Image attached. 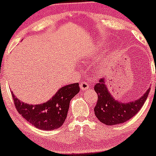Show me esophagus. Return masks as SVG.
Instances as JSON below:
<instances>
[{
  "instance_id": "obj_1",
  "label": "esophagus",
  "mask_w": 156,
  "mask_h": 156,
  "mask_svg": "<svg viewBox=\"0 0 156 156\" xmlns=\"http://www.w3.org/2000/svg\"><path fill=\"white\" fill-rule=\"evenodd\" d=\"M80 86L81 90H86L89 88V84L87 83V82H83V83H80Z\"/></svg>"
}]
</instances>
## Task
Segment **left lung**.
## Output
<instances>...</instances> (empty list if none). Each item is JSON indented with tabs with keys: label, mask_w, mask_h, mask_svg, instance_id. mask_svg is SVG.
<instances>
[{
	"label": "left lung",
	"mask_w": 156,
	"mask_h": 156,
	"mask_svg": "<svg viewBox=\"0 0 156 156\" xmlns=\"http://www.w3.org/2000/svg\"><path fill=\"white\" fill-rule=\"evenodd\" d=\"M94 89L98 94V101L94 108V114L101 122L107 126L124 123L134 117L143 107L150 92L149 89L137 101L120 103L110 94L104 78L94 85Z\"/></svg>",
	"instance_id": "left-lung-1"
}]
</instances>
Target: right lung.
<instances>
[{
    "label": "right lung",
    "mask_w": 156,
    "mask_h": 156,
    "mask_svg": "<svg viewBox=\"0 0 156 156\" xmlns=\"http://www.w3.org/2000/svg\"><path fill=\"white\" fill-rule=\"evenodd\" d=\"M80 91L79 83L61 88L50 100L42 104L30 105L19 101L12 92L15 107L25 119L41 130H54L65 122L70 101Z\"/></svg>",
    "instance_id": "add662e5"
}]
</instances>
